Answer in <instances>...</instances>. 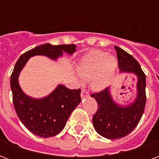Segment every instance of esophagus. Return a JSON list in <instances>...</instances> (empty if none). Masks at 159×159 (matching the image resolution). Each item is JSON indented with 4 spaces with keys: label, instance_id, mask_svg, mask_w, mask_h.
<instances>
[{
    "label": "esophagus",
    "instance_id": "obj_1",
    "mask_svg": "<svg viewBox=\"0 0 159 159\" xmlns=\"http://www.w3.org/2000/svg\"><path fill=\"white\" fill-rule=\"evenodd\" d=\"M89 96V92L87 91L86 89H82V92H81V97L82 98H85V97Z\"/></svg>",
    "mask_w": 159,
    "mask_h": 159
}]
</instances>
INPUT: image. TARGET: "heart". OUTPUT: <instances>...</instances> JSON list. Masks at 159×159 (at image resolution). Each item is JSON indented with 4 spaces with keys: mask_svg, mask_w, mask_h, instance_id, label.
<instances>
[{
    "mask_svg": "<svg viewBox=\"0 0 159 159\" xmlns=\"http://www.w3.org/2000/svg\"><path fill=\"white\" fill-rule=\"evenodd\" d=\"M117 66V59L108 52L92 50L83 56L77 63L76 70L84 80H91L94 89L102 91L109 86L111 78Z\"/></svg>",
    "mask_w": 159,
    "mask_h": 159,
    "instance_id": "obj_1",
    "label": "heart"
}]
</instances>
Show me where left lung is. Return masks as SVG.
Masks as SVG:
<instances>
[{"label": "left lung", "mask_w": 159, "mask_h": 159, "mask_svg": "<svg viewBox=\"0 0 159 159\" xmlns=\"http://www.w3.org/2000/svg\"><path fill=\"white\" fill-rule=\"evenodd\" d=\"M120 72L133 73L136 76V96L126 106L117 104L111 93L110 88L93 93L98 110L93 117L96 132L109 140H116L131 133L140 122L146 106V75L136 59L115 46Z\"/></svg>", "instance_id": "left-lung-1"}]
</instances>
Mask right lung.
<instances>
[{
    "label": "right lung",
    "mask_w": 159,
    "mask_h": 159,
    "mask_svg": "<svg viewBox=\"0 0 159 159\" xmlns=\"http://www.w3.org/2000/svg\"><path fill=\"white\" fill-rule=\"evenodd\" d=\"M76 48L74 44L40 45L22 54L14 66L10 84L16 113L26 129L37 136H54L64 129L70 113L81 102V89H70L59 84L48 95L32 98L24 93L19 86L20 71L33 56L44 55L57 60L64 52L71 55Z\"/></svg>",
    "instance_id": "1"
}]
</instances>
